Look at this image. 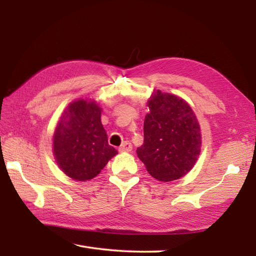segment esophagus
I'll return each mask as SVG.
<instances>
[{
  "instance_id": "esophagus-1",
  "label": "esophagus",
  "mask_w": 256,
  "mask_h": 256,
  "mask_svg": "<svg viewBox=\"0 0 256 256\" xmlns=\"http://www.w3.org/2000/svg\"><path fill=\"white\" fill-rule=\"evenodd\" d=\"M132 143L128 142V140H125V142L122 143V145L118 148V152H121V153H128V152L132 150Z\"/></svg>"
}]
</instances>
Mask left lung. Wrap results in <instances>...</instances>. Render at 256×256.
Segmentation results:
<instances>
[{
  "mask_svg": "<svg viewBox=\"0 0 256 256\" xmlns=\"http://www.w3.org/2000/svg\"><path fill=\"white\" fill-rule=\"evenodd\" d=\"M144 120V143L136 150L150 176L160 182L179 179L192 170L201 150L200 125L182 98L154 90Z\"/></svg>",
  "mask_w": 256,
  "mask_h": 256,
  "instance_id": "left-lung-1",
  "label": "left lung"
}]
</instances>
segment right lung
<instances>
[{
  "mask_svg": "<svg viewBox=\"0 0 256 256\" xmlns=\"http://www.w3.org/2000/svg\"><path fill=\"white\" fill-rule=\"evenodd\" d=\"M96 101L78 99L64 108L52 136V153L70 178L86 182L99 175L118 150L108 145Z\"/></svg>",
  "mask_w": 256,
  "mask_h": 256,
  "instance_id": "obj_1",
  "label": "right lung"
}]
</instances>
